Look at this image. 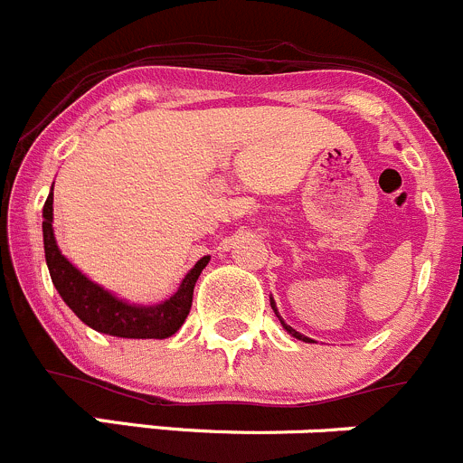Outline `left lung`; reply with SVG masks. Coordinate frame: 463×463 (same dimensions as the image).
<instances>
[{
	"label": "left lung",
	"mask_w": 463,
	"mask_h": 463,
	"mask_svg": "<svg viewBox=\"0 0 463 463\" xmlns=\"http://www.w3.org/2000/svg\"><path fill=\"white\" fill-rule=\"evenodd\" d=\"M270 305H272V311H275V314H277V309H275V302H272V298H270ZM277 318H279V320H281V316H279V314H277ZM281 325H284V329H286V332H288V334H290V336H295V338H300V341H307V343H311V338L302 336V334H300V332H295V329H293V327H290V325H286V323H284V320H281Z\"/></svg>",
	"instance_id": "obj_1"
}]
</instances>
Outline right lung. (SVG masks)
Listing matches in <instances>:
<instances>
[{
	"instance_id": "obj_1",
	"label": "right lung",
	"mask_w": 463,
	"mask_h": 463,
	"mask_svg": "<svg viewBox=\"0 0 463 463\" xmlns=\"http://www.w3.org/2000/svg\"><path fill=\"white\" fill-rule=\"evenodd\" d=\"M52 220H54V195L50 193L45 206H43V241H45L47 268H50L52 281H54L59 295L81 323H86L95 332L120 338H168L182 327L191 311L195 281L209 263V257H202L195 268H191V272L184 277L182 286L170 300L154 307L129 305L88 279L61 254Z\"/></svg>"
}]
</instances>
